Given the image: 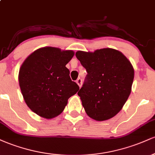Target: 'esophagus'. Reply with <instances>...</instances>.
I'll list each match as a JSON object with an SVG mask.
<instances>
[{"instance_id": "1", "label": "esophagus", "mask_w": 155, "mask_h": 155, "mask_svg": "<svg viewBox=\"0 0 155 155\" xmlns=\"http://www.w3.org/2000/svg\"><path fill=\"white\" fill-rule=\"evenodd\" d=\"M76 83L79 85V87H81V84H82V80H81V79H80V78H79V79H77V80H76Z\"/></svg>"}]
</instances>
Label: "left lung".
I'll use <instances>...</instances> for the list:
<instances>
[{
  "mask_svg": "<svg viewBox=\"0 0 155 155\" xmlns=\"http://www.w3.org/2000/svg\"><path fill=\"white\" fill-rule=\"evenodd\" d=\"M76 57L88 74L78 92L87 114L96 121L114 117L131 92L133 65L121 51L111 48L77 51Z\"/></svg>",
  "mask_w": 155,
  "mask_h": 155,
  "instance_id": "left-lung-1",
  "label": "left lung"
}]
</instances>
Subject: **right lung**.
<instances>
[{
    "label": "right lung",
    "mask_w": 155,
    "mask_h": 155,
    "mask_svg": "<svg viewBox=\"0 0 155 155\" xmlns=\"http://www.w3.org/2000/svg\"><path fill=\"white\" fill-rule=\"evenodd\" d=\"M73 50L58 47L39 48L25 60L19 71L23 98L31 111L43 118H54L63 111L70 97L79 90L65 67Z\"/></svg>",
    "instance_id": "right-lung-1"
}]
</instances>
